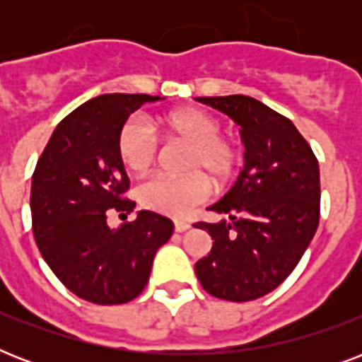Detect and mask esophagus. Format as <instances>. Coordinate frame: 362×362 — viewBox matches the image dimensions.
<instances>
[{
    "label": "esophagus",
    "instance_id": "esophagus-1",
    "mask_svg": "<svg viewBox=\"0 0 362 362\" xmlns=\"http://www.w3.org/2000/svg\"><path fill=\"white\" fill-rule=\"evenodd\" d=\"M189 227H192V223H189V221H175V231L176 233L187 231Z\"/></svg>",
    "mask_w": 362,
    "mask_h": 362
}]
</instances>
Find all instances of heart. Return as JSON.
Wrapping results in <instances>:
<instances>
[{"label": "heart", "mask_w": 362, "mask_h": 362, "mask_svg": "<svg viewBox=\"0 0 362 362\" xmlns=\"http://www.w3.org/2000/svg\"><path fill=\"white\" fill-rule=\"evenodd\" d=\"M159 129L165 136L189 144L180 178L156 176L136 187L139 203L148 210L165 216H186L193 206L210 195V180L221 187L231 182L238 167V146L223 139V125L203 109L184 107L159 118ZM118 156L124 167L133 175H144L152 167L158 141L148 122L129 118L118 133Z\"/></svg>", "instance_id": "heart-1"}]
</instances>
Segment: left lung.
<instances>
[{"instance_id":"8db88e82","label":"left lung","mask_w":362,"mask_h":362,"mask_svg":"<svg viewBox=\"0 0 362 362\" xmlns=\"http://www.w3.org/2000/svg\"><path fill=\"white\" fill-rule=\"evenodd\" d=\"M240 125L244 169L201 221L212 250L195 263L206 293L246 303L274 291L297 267L320 223V165L291 120L247 95L195 98Z\"/></svg>"}]
</instances>
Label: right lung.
Returning a JSON list of instances; mask_svg holds the SVG:
<instances>
[{
	"label": "right lung",
	"mask_w": 362,
	"mask_h": 362,
	"mask_svg": "<svg viewBox=\"0 0 362 362\" xmlns=\"http://www.w3.org/2000/svg\"><path fill=\"white\" fill-rule=\"evenodd\" d=\"M161 98L105 93L90 99L54 129L31 178V220L42 259L76 297L124 304L146 287L153 255L173 235V221L150 210L118 229L110 210L129 214V187L118 156V133L131 112Z\"/></svg>",
	"instance_id": "add662e5"
}]
</instances>
